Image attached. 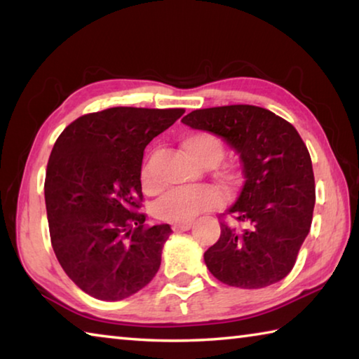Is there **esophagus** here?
<instances>
[{"mask_svg": "<svg viewBox=\"0 0 359 359\" xmlns=\"http://www.w3.org/2000/svg\"><path fill=\"white\" fill-rule=\"evenodd\" d=\"M191 224H193V222H182V223H175V224H172V229H174V231H187V229H190V228H191Z\"/></svg>", "mask_w": 359, "mask_h": 359, "instance_id": "34e87169", "label": "esophagus"}]
</instances>
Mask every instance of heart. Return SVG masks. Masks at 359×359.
I'll use <instances>...</instances> for the list:
<instances>
[{
	"label": "heart",
	"mask_w": 359,
	"mask_h": 359,
	"mask_svg": "<svg viewBox=\"0 0 359 359\" xmlns=\"http://www.w3.org/2000/svg\"><path fill=\"white\" fill-rule=\"evenodd\" d=\"M182 147L188 156L203 166H215L224 155V145L222 139L209 131H191L182 137ZM217 177L222 185L228 190L238 188L242 182V172L238 166L223 165L218 168ZM141 182L145 191H155L156 185L150 174V156L144 163L141 171ZM222 194L214 187H196V188H182L166 194L160 203L156 204L155 214L166 222L182 223L190 222L194 217L203 214L204 210L215 208L220 204Z\"/></svg>",
	"instance_id": "obj_1"
}]
</instances>
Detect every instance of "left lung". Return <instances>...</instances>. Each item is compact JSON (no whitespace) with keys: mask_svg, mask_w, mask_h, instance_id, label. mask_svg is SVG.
I'll use <instances>...</instances> for the list:
<instances>
[{"mask_svg":"<svg viewBox=\"0 0 359 359\" xmlns=\"http://www.w3.org/2000/svg\"><path fill=\"white\" fill-rule=\"evenodd\" d=\"M182 121L223 137L244 165V188L220 214V238L204 253L210 274L247 290L282 280L311 231L315 205L312 160L299 133L250 104L196 109ZM228 215L231 224L224 220Z\"/></svg>","mask_w":359,"mask_h":359,"instance_id":"obj_1","label":"left lung"}]
</instances>
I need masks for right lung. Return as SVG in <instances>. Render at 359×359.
I'll return each instance as SVG.
<instances>
[{
    "label": "right lung",
    "mask_w": 359,
    "mask_h": 359,
    "mask_svg": "<svg viewBox=\"0 0 359 359\" xmlns=\"http://www.w3.org/2000/svg\"><path fill=\"white\" fill-rule=\"evenodd\" d=\"M185 109L111 107L85 114L53 145L46 172V209L53 252L85 293L120 301L160 269L172 229L145 224L144 149Z\"/></svg>",
    "instance_id": "1"
}]
</instances>
